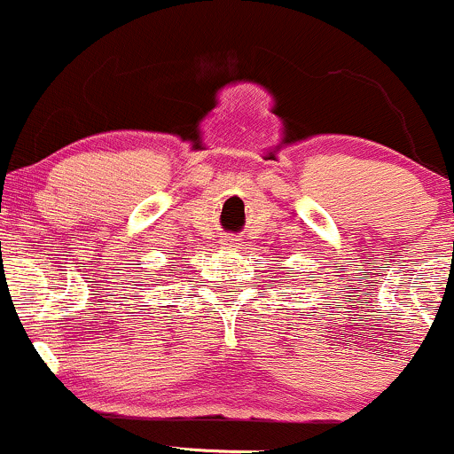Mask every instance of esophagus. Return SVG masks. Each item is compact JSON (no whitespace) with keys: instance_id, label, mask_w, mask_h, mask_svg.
Segmentation results:
<instances>
[{"instance_id":"1","label":"esophagus","mask_w":454,"mask_h":454,"mask_svg":"<svg viewBox=\"0 0 454 454\" xmlns=\"http://www.w3.org/2000/svg\"><path fill=\"white\" fill-rule=\"evenodd\" d=\"M222 246L223 247H239V241L235 237H223L222 239Z\"/></svg>"}]
</instances>
